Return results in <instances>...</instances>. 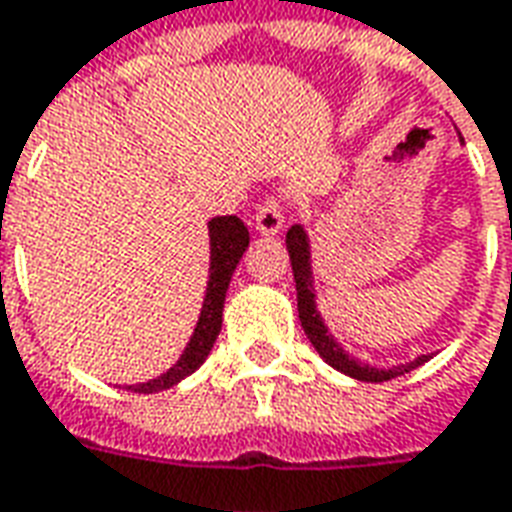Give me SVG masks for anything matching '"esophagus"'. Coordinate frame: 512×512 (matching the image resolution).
Listing matches in <instances>:
<instances>
[{
    "label": "esophagus",
    "mask_w": 512,
    "mask_h": 512,
    "mask_svg": "<svg viewBox=\"0 0 512 512\" xmlns=\"http://www.w3.org/2000/svg\"><path fill=\"white\" fill-rule=\"evenodd\" d=\"M282 210L285 207H282L280 196H266L255 213V230L263 232V235H277L282 230V221H285Z\"/></svg>",
    "instance_id": "esophagus-1"
}]
</instances>
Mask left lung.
<instances>
[{
    "instance_id": "left-lung-1",
    "label": "left lung",
    "mask_w": 512,
    "mask_h": 512,
    "mask_svg": "<svg viewBox=\"0 0 512 512\" xmlns=\"http://www.w3.org/2000/svg\"><path fill=\"white\" fill-rule=\"evenodd\" d=\"M285 246H288V255H291V268H293V282H296V307H299V321H302V330L310 338V343L316 346V352L332 368H338L343 374L355 377L363 382H388L393 377H402L407 371H413L421 363H427L430 355H421L407 366H396L382 371V368H371L366 363H357L352 357L343 352L338 343L332 341V335L324 327V321L318 316L316 310V293H313V282H310V249H307V235L302 227H291L285 235Z\"/></svg>"
}]
</instances>
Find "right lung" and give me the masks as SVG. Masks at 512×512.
<instances>
[{"label": "right lung", "instance_id": "obj_1", "mask_svg": "<svg viewBox=\"0 0 512 512\" xmlns=\"http://www.w3.org/2000/svg\"><path fill=\"white\" fill-rule=\"evenodd\" d=\"M246 246H249V230L238 216H219V219L210 221V282H207L205 305H202V316H199V324L191 335V343L185 346L180 360L166 374H160L157 380H149L144 385H130L132 391H166L171 385L185 380L188 374H194L196 368L205 363V357L210 355V349H213V343L221 332V310H224L227 285H230L232 271L246 252Z\"/></svg>", "mask_w": 512, "mask_h": 512}]
</instances>
